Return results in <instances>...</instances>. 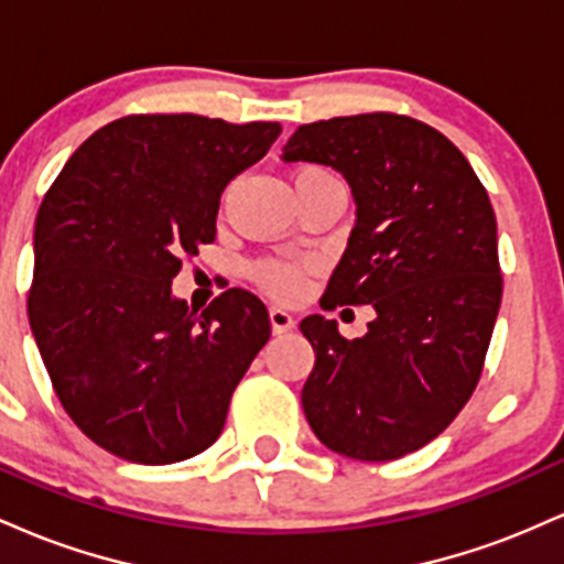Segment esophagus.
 Listing matches in <instances>:
<instances>
[{
	"instance_id": "1",
	"label": "esophagus",
	"mask_w": 564,
	"mask_h": 564,
	"mask_svg": "<svg viewBox=\"0 0 564 564\" xmlns=\"http://www.w3.org/2000/svg\"><path fill=\"white\" fill-rule=\"evenodd\" d=\"M270 326H273V334H286L294 328V318L281 307H270Z\"/></svg>"
}]
</instances>
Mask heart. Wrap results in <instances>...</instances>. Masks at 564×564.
I'll return each instance as SVG.
<instances>
[{"mask_svg":"<svg viewBox=\"0 0 564 564\" xmlns=\"http://www.w3.org/2000/svg\"><path fill=\"white\" fill-rule=\"evenodd\" d=\"M304 172H315V170H302ZM296 174V177H300ZM251 275H254V281L260 283V289L268 291L270 296H275V300H296L302 291V268L294 262H283V260H262L257 262L254 268H251Z\"/></svg>","mask_w":564,"mask_h":564,"instance_id":"obj_1","label":"heart"}]
</instances>
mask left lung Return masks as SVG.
Masks as SVG:
<instances>
[{
	"mask_svg": "<svg viewBox=\"0 0 564 564\" xmlns=\"http://www.w3.org/2000/svg\"><path fill=\"white\" fill-rule=\"evenodd\" d=\"M283 161L334 166L358 206L321 307L377 310L352 341L323 315L300 323L315 349L304 416L347 458L392 462L424 448L475 392L501 307L488 191L445 134L400 113L302 124Z\"/></svg>",
	"mask_w": 564,
	"mask_h": 564,
	"instance_id": "obj_1",
	"label": "left lung"
}]
</instances>
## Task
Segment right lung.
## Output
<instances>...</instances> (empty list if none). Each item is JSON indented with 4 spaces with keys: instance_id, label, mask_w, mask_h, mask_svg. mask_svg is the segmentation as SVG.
Returning <instances> with one entry per match:
<instances>
[{
    "instance_id": "right-lung-1",
    "label": "right lung",
    "mask_w": 564,
    "mask_h": 564,
    "mask_svg": "<svg viewBox=\"0 0 564 564\" xmlns=\"http://www.w3.org/2000/svg\"><path fill=\"white\" fill-rule=\"evenodd\" d=\"M278 134V121L124 116L82 142L39 206V355L74 424L124 462L159 467L209 448L270 339L260 296L228 289L196 315L172 278L215 241L225 185Z\"/></svg>"
}]
</instances>
